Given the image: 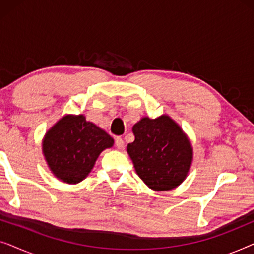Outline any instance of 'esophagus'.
I'll return each instance as SVG.
<instances>
[{
  "label": "esophagus",
  "mask_w": 254,
  "mask_h": 254,
  "mask_svg": "<svg viewBox=\"0 0 254 254\" xmlns=\"http://www.w3.org/2000/svg\"><path fill=\"white\" fill-rule=\"evenodd\" d=\"M116 145L118 149H123L125 147V141L121 137H117L116 138Z\"/></svg>",
  "instance_id": "1"
}]
</instances>
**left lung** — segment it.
Returning a JSON list of instances; mask_svg holds the SVG:
<instances>
[{
  "mask_svg": "<svg viewBox=\"0 0 254 254\" xmlns=\"http://www.w3.org/2000/svg\"><path fill=\"white\" fill-rule=\"evenodd\" d=\"M135 140L127 145L135 171L149 189L170 190L189 175L193 147L182 127L168 114L141 118L133 126Z\"/></svg>",
  "mask_w": 254,
  "mask_h": 254,
  "instance_id": "left-lung-1",
  "label": "left lung"
}]
</instances>
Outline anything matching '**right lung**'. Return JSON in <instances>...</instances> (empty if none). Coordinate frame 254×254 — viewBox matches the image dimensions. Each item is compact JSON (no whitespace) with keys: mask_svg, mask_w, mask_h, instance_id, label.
<instances>
[{"mask_svg":"<svg viewBox=\"0 0 254 254\" xmlns=\"http://www.w3.org/2000/svg\"><path fill=\"white\" fill-rule=\"evenodd\" d=\"M114 140L105 130L86 121L84 114H65L43 138V155L55 178L67 184L85 179L100 152L112 148Z\"/></svg>","mask_w":254,"mask_h":254,"instance_id":"right-lung-1","label":"right lung"}]
</instances>
